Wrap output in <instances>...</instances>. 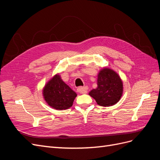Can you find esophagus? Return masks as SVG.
<instances>
[{"label":"esophagus","instance_id":"34e87169","mask_svg":"<svg viewBox=\"0 0 160 160\" xmlns=\"http://www.w3.org/2000/svg\"><path fill=\"white\" fill-rule=\"evenodd\" d=\"M77 92L80 94H86L88 92V87L84 86V87H79L78 89H77Z\"/></svg>","mask_w":160,"mask_h":160}]
</instances>
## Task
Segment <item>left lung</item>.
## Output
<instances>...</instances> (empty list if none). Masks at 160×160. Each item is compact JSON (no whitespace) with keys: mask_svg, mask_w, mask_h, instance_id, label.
<instances>
[{"mask_svg":"<svg viewBox=\"0 0 160 160\" xmlns=\"http://www.w3.org/2000/svg\"><path fill=\"white\" fill-rule=\"evenodd\" d=\"M98 86L89 95L101 106H110L119 102L123 94V82L116 71L104 67L98 74Z\"/></svg>","mask_w":160,"mask_h":160,"instance_id":"1","label":"left lung"}]
</instances>
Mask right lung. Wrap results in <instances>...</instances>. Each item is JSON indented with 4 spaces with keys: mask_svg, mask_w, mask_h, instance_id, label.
<instances>
[{
    "mask_svg": "<svg viewBox=\"0 0 160 160\" xmlns=\"http://www.w3.org/2000/svg\"><path fill=\"white\" fill-rule=\"evenodd\" d=\"M42 96L49 106L62 110L72 107L77 94L62 80L60 75L56 74L44 85Z\"/></svg>",
    "mask_w": 160,
    "mask_h": 160,
    "instance_id": "1",
    "label": "right lung"
}]
</instances>
